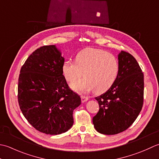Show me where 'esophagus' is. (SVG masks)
I'll use <instances>...</instances> for the list:
<instances>
[{
  "label": "esophagus",
  "mask_w": 159,
  "mask_h": 159,
  "mask_svg": "<svg viewBox=\"0 0 159 159\" xmlns=\"http://www.w3.org/2000/svg\"><path fill=\"white\" fill-rule=\"evenodd\" d=\"M81 99H82V102L84 103V102L88 101L89 98H86V97H85V96H81Z\"/></svg>",
  "instance_id": "esophagus-1"
}]
</instances>
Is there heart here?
Listing matches in <instances>:
<instances>
[{"mask_svg":"<svg viewBox=\"0 0 159 159\" xmlns=\"http://www.w3.org/2000/svg\"><path fill=\"white\" fill-rule=\"evenodd\" d=\"M119 72L117 59L108 51L89 48L80 51L75 57V62L64 61L61 73L67 82H72L82 75L83 78L70 84L74 91L96 94L105 93L113 86Z\"/></svg>","mask_w":159,"mask_h":159,"instance_id":"1","label":"heart"}]
</instances>
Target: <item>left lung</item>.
<instances>
[{
    "label": "left lung",
    "mask_w": 159,
    "mask_h": 159,
    "mask_svg": "<svg viewBox=\"0 0 159 159\" xmlns=\"http://www.w3.org/2000/svg\"><path fill=\"white\" fill-rule=\"evenodd\" d=\"M118 60L119 72L116 82L95 98L99 110L93 118V124L103 134H116L127 129L143 107L144 77L137 61L124 51L118 55Z\"/></svg>",
    "instance_id": "obj_1"
}]
</instances>
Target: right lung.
I'll list each match as a JSON object with an SVG mask.
<instances>
[{
	"mask_svg": "<svg viewBox=\"0 0 159 159\" xmlns=\"http://www.w3.org/2000/svg\"><path fill=\"white\" fill-rule=\"evenodd\" d=\"M64 58L56 45L32 53L20 69L18 99L25 119L37 130L60 134L72 127L73 112L80 97L66 83L61 65Z\"/></svg>",
	"mask_w": 159,
	"mask_h": 159,
	"instance_id": "obj_1",
	"label": "right lung"
}]
</instances>
